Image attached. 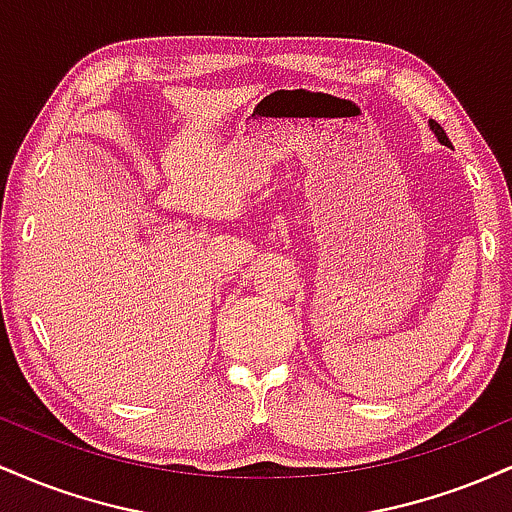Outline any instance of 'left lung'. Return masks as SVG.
<instances>
[{
	"label": "left lung",
	"mask_w": 512,
	"mask_h": 512,
	"mask_svg": "<svg viewBox=\"0 0 512 512\" xmlns=\"http://www.w3.org/2000/svg\"><path fill=\"white\" fill-rule=\"evenodd\" d=\"M428 125H431V129H433V134H436V137H438V142H440V144L450 146V139H448V134H445V129H443V127H440L436 120H431V122H428Z\"/></svg>",
	"instance_id": "8db88e82"
}]
</instances>
